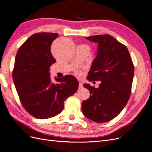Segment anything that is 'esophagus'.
Wrapping results in <instances>:
<instances>
[{"mask_svg": "<svg viewBox=\"0 0 152 152\" xmlns=\"http://www.w3.org/2000/svg\"><path fill=\"white\" fill-rule=\"evenodd\" d=\"M83 88V83L81 82H79V88L80 89H81Z\"/></svg>", "mask_w": 152, "mask_h": 152, "instance_id": "obj_1", "label": "esophagus"}]
</instances>
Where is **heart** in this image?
Returning <instances> with one entry per match:
<instances>
[{"label": "heart", "mask_w": 152, "mask_h": 152, "mask_svg": "<svg viewBox=\"0 0 152 152\" xmlns=\"http://www.w3.org/2000/svg\"><path fill=\"white\" fill-rule=\"evenodd\" d=\"M75 73L76 76H77V77H81V76H83V72L81 71H80V70H76V71H75Z\"/></svg>", "instance_id": "obj_1"}]
</instances>
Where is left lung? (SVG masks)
<instances>
[{
    "instance_id": "1",
    "label": "left lung",
    "mask_w": 152,
    "mask_h": 152,
    "mask_svg": "<svg viewBox=\"0 0 152 152\" xmlns=\"http://www.w3.org/2000/svg\"><path fill=\"white\" fill-rule=\"evenodd\" d=\"M98 43L96 57L87 79L100 81L98 88L84 84L90 96L82 102L84 115L102 123L113 119L128 103L134 76V65L127 47L110 35L86 37Z\"/></svg>"
}]
</instances>
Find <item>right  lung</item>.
<instances>
[{
  "instance_id": "1",
  "label": "right lung",
  "mask_w": 152,
  "mask_h": 152,
  "mask_svg": "<svg viewBox=\"0 0 152 152\" xmlns=\"http://www.w3.org/2000/svg\"><path fill=\"white\" fill-rule=\"evenodd\" d=\"M57 33L33 34L19 47L14 62L12 77L24 108L32 116L45 119L54 117L64 107V101L78 88L76 78L66 75L52 83L49 69L56 59L51 45Z\"/></svg>"
}]
</instances>
